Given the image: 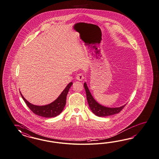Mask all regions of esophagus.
I'll return each instance as SVG.
<instances>
[{"instance_id":"obj_1","label":"esophagus","mask_w":159,"mask_h":159,"mask_svg":"<svg viewBox=\"0 0 159 159\" xmlns=\"http://www.w3.org/2000/svg\"><path fill=\"white\" fill-rule=\"evenodd\" d=\"M76 79L79 80V81H82V80L84 79V75L82 73H77L76 76Z\"/></svg>"}]
</instances>
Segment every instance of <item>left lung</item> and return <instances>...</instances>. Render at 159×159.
I'll return each instance as SVG.
<instances>
[{
	"label": "left lung",
	"instance_id": "left-lung-1",
	"mask_svg": "<svg viewBox=\"0 0 159 159\" xmlns=\"http://www.w3.org/2000/svg\"><path fill=\"white\" fill-rule=\"evenodd\" d=\"M84 87L85 89L86 93L87 100L90 109L95 115L99 117L111 116L116 113H118L125 107V105L119 107H107L102 106L99 104L95 100L93 96L91 94L89 90L86 83H84Z\"/></svg>",
	"mask_w": 159,
	"mask_h": 159
}]
</instances>
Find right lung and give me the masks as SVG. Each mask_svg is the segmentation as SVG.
I'll list each match as a JSON object with an SVG mask.
<instances>
[{"mask_svg": "<svg viewBox=\"0 0 159 159\" xmlns=\"http://www.w3.org/2000/svg\"><path fill=\"white\" fill-rule=\"evenodd\" d=\"M72 84V82L69 83L58 98H57L53 102L44 106H36L32 105L26 100L21 93L20 94L27 106L34 114L44 117H53L60 115L63 111L66 104V96Z\"/></svg>", "mask_w": 159, "mask_h": 159, "instance_id": "obj_1", "label": "right lung"}]
</instances>
